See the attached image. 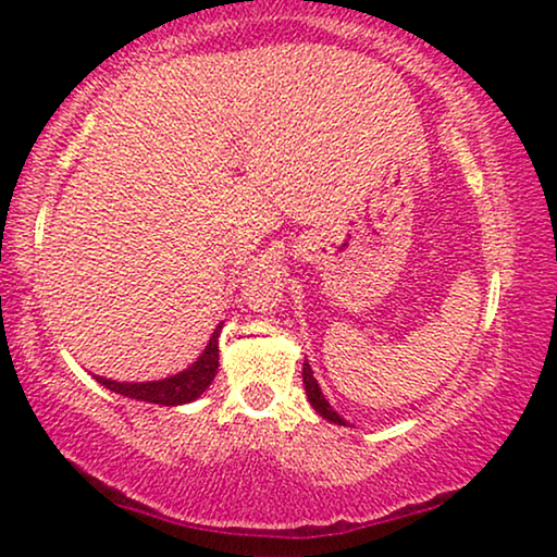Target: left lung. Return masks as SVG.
Instances as JSON below:
<instances>
[{
	"instance_id": "1",
	"label": "left lung",
	"mask_w": 557,
	"mask_h": 557,
	"mask_svg": "<svg viewBox=\"0 0 557 557\" xmlns=\"http://www.w3.org/2000/svg\"><path fill=\"white\" fill-rule=\"evenodd\" d=\"M301 377H304V387H307V395H309L311 406H314L317 413H319V416H324L326 421H332V423H339V425H345V418H339V413H334L330 403H326L324 393H322V387L317 385L314 375H311V368H309V362H304V368H301Z\"/></svg>"
}]
</instances>
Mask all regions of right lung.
<instances>
[{
  "label": "right lung",
  "mask_w": 557,
  "mask_h": 557,
  "mask_svg": "<svg viewBox=\"0 0 557 557\" xmlns=\"http://www.w3.org/2000/svg\"><path fill=\"white\" fill-rule=\"evenodd\" d=\"M220 326L212 332V337L205 347V352L197 357L195 364H189L185 372L180 375H172L166 380H154V383H116V380L98 377V383L109 387L113 393L126 395V398L147 400V403H159V406H182V403H189L200 398L205 387L212 383L218 372V337Z\"/></svg>",
  "instance_id": "right-lung-1"
}]
</instances>
